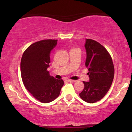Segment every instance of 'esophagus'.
I'll list each match as a JSON object with an SVG mask.
<instances>
[{"mask_svg": "<svg viewBox=\"0 0 132 132\" xmlns=\"http://www.w3.org/2000/svg\"><path fill=\"white\" fill-rule=\"evenodd\" d=\"M76 81H75V80H72V79H68V82H75Z\"/></svg>", "mask_w": 132, "mask_h": 132, "instance_id": "obj_1", "label": "esophagus"}]
</instances>
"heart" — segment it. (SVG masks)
Masks as SVG:
<instances>
[{
    "label": "heart",
    "mask_w": 132,
    "mask_h": 132,
    "mask_svg": "<svg viewBox=\"0 0 132 132\" xmlns=\"http://www.w3.org/2000/svg\"><path fill=\"white\" fill-rule=\"evenodd\" d=\"M72 49H75V48H72Z\"/></svg>",
    "instance_id": "obj_1"
}]
</instances>
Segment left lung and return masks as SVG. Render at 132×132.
<instances>
[{"instance_id": "1", "label": "left lung", "mask_w": 132, "mask_h": 132, "mask_svg": "<svg viewBox=\"0 0 132 132\" xmlns=\"http://www.w3.org/2000/svg\"><path fill=\"white\" fill-rule=\"evenodd\" d=\"M85 48L89 81H83L84 88L79 96L86 102L94 103L102 99L110 89L114 77V66L109 53L99 42L86 39Z\"/></svg>"}]
</instances>
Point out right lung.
Returning <instances> with one entry per match:
<instances>
[{
	"mask_svg": "<svg viewBox=\"0 0 132 132\" xmlns=\"http://www.w3.org/2000/svg\"><path fill=\"white\" fill-rule=\"evenodd\" d=\"M57 40H43L31 44L23 53L20 63L22 81L28 92L43 103L54 101L64 84L62 79L50 76L47 68L50 54Z\"/></svg>",
	"mask_w": 132,
	"mask_h": 132,
	"instance_id": "add662e5",
	"label": "right lung"
}]
</instances>
